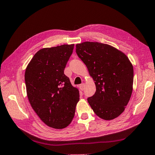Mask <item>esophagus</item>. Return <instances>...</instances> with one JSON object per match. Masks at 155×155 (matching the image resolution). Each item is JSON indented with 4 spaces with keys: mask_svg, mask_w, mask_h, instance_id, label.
<instances>
[{
    "mask_svg": "<svg viewBox=\"0 0 155 155\" xmlns=\"http://www.w3.org/2000/svg\"><path fill=\"white\" fill-rule=\"evenodd\" d=\"M78 87H79V89L81 90V91H83L84 88H85V84H84V83L81 84V85L78 86Z\"/></svg>",
    "mask_w": 155,
    "mask_h": 155,
    "instance_id": "34e87169",
    "label": "esophagus"
}]
</instances>
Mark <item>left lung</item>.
I'll return each instance as SVG.
<instances>
[{"instance_id":"8db88e82","label":"left lung","mask_w":155,"mask_h":155,"mask_svg":"<svg viewBox=\"0 0 155 155\" xmlns=\"http://www.w3.org/2000/svg\"><path fill=\"white\" fill-rule=\"evenodd\" d=\"M76 52L88 69L96 91L87 99L97 116L106 120L121 114L133 91L134 68L124 53L110 45L86 41Z\"/></svg>"}]
</instances>
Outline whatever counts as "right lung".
<instances>
[{"label": "right lung", "mask_w": 155, "mask_h": 155, "mask_svg": "<svg viewBox=\"0 0 155 155\" xmlns=\"http://www.w3.org/2000/svg\"><path fill=\"white\" fill-rule=\"evenodd\" d=\"M74 45H62L40 49L25 72L31 106L45 124L54 129H64L70 124L79 101V91L64 73Z\"/></svg>", "instance_id": "add662e5"}]
</instances>
